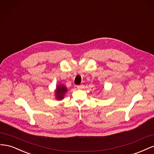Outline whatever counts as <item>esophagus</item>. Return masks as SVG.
I'll return each mask as SVG.
<instances>
[{
    "instance_id": "34e87169",
    "label": "esophagus",
    "mask_w": 154,
    "mask_h": 154,
    "mask_svg": "<svg viewBox=\"0 0 154 154\" xmlns=\"http://www.w3.org/2000/svg\"><path fill=\"white\" fill-rule=\"evenodd\" d=\"M76 87H77V88H78V89H82V88H84V86H83V85H77Z\"/></svg>"
}]
</instances>
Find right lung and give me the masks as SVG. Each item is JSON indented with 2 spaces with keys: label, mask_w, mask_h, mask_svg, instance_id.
I'll use <instances>...</instances> for the list:
<instances>
[{
  "label": "right lung",
  "mask_w": 154,
  "mask_h": 154,
  "mask_svg": "<svg viewBox=\"0 0 154 154\" xmlns=\"http://www.w3.org/2000/svg\"><path fill=\"white\" fill-rule=\"evenodd\" d=\"M67 91V88L66 86L60 84L57 87L55 90V98L58 100H62L63 99L66 92Z\"/></svg>",
  "instance_id": "right-lung-1"
}]
</instances>
